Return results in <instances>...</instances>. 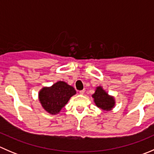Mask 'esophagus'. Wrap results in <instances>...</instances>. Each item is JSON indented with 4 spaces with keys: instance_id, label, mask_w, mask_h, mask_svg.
<instances>
[{
    "instance_id": "1",
    "label": "esophagus",
    "mask_w": 154,
    "mask_h": 154,
    "mask_svg": "<svg viewBox=\"0 0 154 154\" xmlns=\"http://www.w3.org/2000/svg\"><path fill=\"white\" fill-rule=\"evenodd\" d=\"M79 93H80V94H83L85 93V90L83 89V90H81V91H79Z\"/></svg>"
}]
</instances>
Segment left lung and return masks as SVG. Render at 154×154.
I'll list each match as a JSON object with an SVG mask.
<instances>
[{"label": "left lung", "mask_w": 154, "mask_h": 154, "mask_svg": "<svg viewBox=\"0 0 154 154\" xmlns=\"http://www.w3.org/2000/svg\"><path fill=\"white\" fill-rule=\"evenodd\" d=\"M92 97L96 106L103 110H111L115 106L114 98L109 95L101 86L96 88L95 92L92 94Z\"/></svg>", "instance_id": "1"}]
</instances>
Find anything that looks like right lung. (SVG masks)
Listing matches in <instances>:
<instances>
[{
	"label": "right lung",
	"instance_id": "obj_1",
	"mask_svg": "<svg viewBox=\"0 0 154 154\" xmlns=\"http://www.w3.org/2000/svg\"><path fill=\"white\" fill-rule=\"evenodd\" d=\"M76 94L72 86L63 81H59L51 87H44L38 94V98L43 108L52 115L60 112L68 103L71 96Z\"/></svg>",
	"mask_w": 154,
	"mask_h": 154
}]
</instances>
